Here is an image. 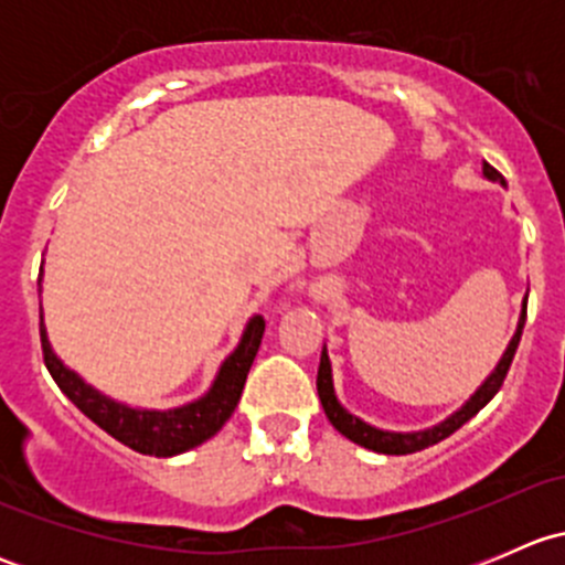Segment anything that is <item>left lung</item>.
I'll use <instances>...</instances> for the list:
<instances>
[{"label":"left lung","instance_id":"8db88e82","mask_svg":"<svg viewBox=\"0 0 565 565\" xmlns=\"http://www.w3.org/2000/svg\"><path fill=\"white\" fill-rule=\"evenodd\" d=\"M483 177H489V180H498L505 185L503 174H500L494 167H489V163H483ZM525 317H527V300H525V306H522V317H520V324H516L514 339H511L509 350H505L503 358H500L498 369L489 374V380L481 385V388L472 393L470 402H467L459 413H454L451 418H446L443 424L431 426V429L407 431V435H402V431H383V429H374V426L363 424L361 418H355V415L347 413V409L339 404V398H335L333 377H330L328 350H322V358H319V372H317V393H319V402H322L324 415H328L330 424H333L335 429L347 437V440L358 443V446L369 448V451L391 454V457L424 451V448L435 446V443L446 440L448 435H454V431H457L459 426H465L467 420L478 413V409L487 407L489 398L500 391V385H503L505 374H509V369H511V361H514V355H516V347H520L522 328H525Z\"/></svg>","mask_w":565,"mask_h":565}]
</instances>
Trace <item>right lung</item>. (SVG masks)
<instances>
[{
    "instance_id": "add662e5",
    "label": "right lung",
    "mask_w": 565,
    "mask_h": 565,
    "mask_svg": "<svg viewBox=\"0 0 565 565\" xmlns=\"http://www.w3.org/2000/svg\"><path fill=\"white\" fill-rule=\"evenodd\" d=\"M262 333H265V319L254 317L246 324V333H243L237 350L221 366L213 388L204 393L199 402L177 409H134L117 404L114 398H106L104 393L84 383L76 372L62 366L60 358L51 352L43 322H40V347H43L45 369L51 372L54 383L93 424H98L122 446L147 454V457H174V454H182L210 440L235 413L243 385H246L248 369L262 344Z\"/></svg>"
}]
</instances>
